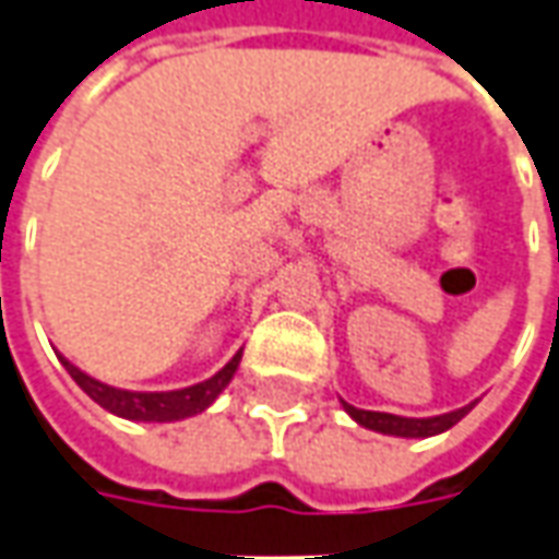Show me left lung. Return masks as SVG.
<instances>
[{"label":"left lung","instance_id":"1","mask_svg":"<svg viewBox=\"0 0 559 559\" xmlns=\"http://www.w3.org/2000/svg\"><path fill=\"white\" fill-rule=\"evenodd\" d=\"M346 414L361 423L365 429H374V432L383 435H399V438H429V435H438L456 426L460 419L472 411L468 407H460V411H450V414H441V417H426V419H414V417H395V414H380V411H361V407H353V404H344Z\"/></svg>","mask_w":559,"mask_h":559}]
</instances>
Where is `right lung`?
Masks as SVG:
<instances>
[{
  "mask_svg": "<svg viewBox=\"0 0 559 559\" xmlns=\"http://www.w3.org/2000/svg\"><path fill=\"white\" fill-rule=\"evenodd\" d=\"M67 365V371L72 374V380L79 383L81 390L87 392L99 407H106L111 414L127 419H145V423H173V419H185L194 417L200 411H206L210 404L218 399V392L225 390L230 383V377L237 371L240 365V353L218 371L210 380H203L198 386H188V390H176V392H127V390H115V386H106L99 383L94 377H87L84 371H79L72 361L60 359Z\"/></svg>",
  "mask_w": 559,
  "mask_h": 559,
  "instance_id": "obj_1",
  "label": "right lung"
}]
</instances>
